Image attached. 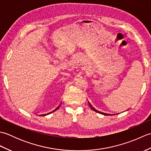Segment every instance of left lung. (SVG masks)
<instances>
[{
  "label": "left lung",
  "instance_id": "8db88e82",
  "mask_svg": "<svg viewBox=\"0 0 151 151\" xmlns=\"http://www.w3.org/2000/svg\"><path fill=\"white\" fill-rule=\"evenodd\" d=\"M89 106H90V107H91V108L92 109V110H93L94 111H97V112H99V113H101V114H103V115H115V114H104V113H102V112H101V111H97L95 110V109H94L91 106V104L89 103Z\"/></svg>",
  "mask_w": 151,
  "mask_h": 151
}]
</instances>
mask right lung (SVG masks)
Masks as SVG:
<instances>
[{"instance_id":"add662e5","label":"right lung","mask_w":151,"mask_h":151,"mask_svg":"<svg viewBox=\"0 0 151 151\" xmlns=\"http://www.w3.org/2000/svg\"><path fill=\"white\" fill-rule=\"evenodd\" d=\"M60 106H59L56 109H55V110H53L52 111H51V112H50V113H49V114H43V115H41V116H45V115H48V114H51V113H52V112H54V111H55L56 110H58V109L59 108V107H60Z\"/></svg>"}]
</instances>
